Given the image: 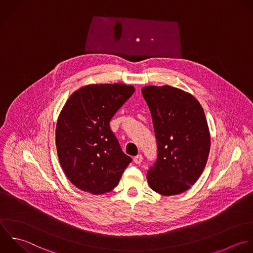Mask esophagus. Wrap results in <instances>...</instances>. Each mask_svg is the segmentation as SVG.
Here are the masks:
<instances>
[{"mask_svg": "<svg viewBox=\"0 0 253 253\" xmlns=\"http://www.w3.org/2000/svg\"><path fill=\"white\" fill-rule=\"evenodd\" d=\"M142 162H143V156L142 155H138L134 158V163L136 165H140Z\"/></svg>", "mask_w": 253, "mask_h": 253, "instance_id": "esophagus-1", "label": "esophagus"}]
</instances>
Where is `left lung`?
I'll list each match as a JSON object with an SVG mask.
<instances>
[{
	"instance_id": "left-lung-1",
	"label": "left lung",
	"mask_w": 253,
	"mask_h": 253,
	"mask_svg": "<svg viewBox=\"0 0 253 253\" xmlns=\"http://www.w3.org/2000/svg\"><path fill=\"white\" fill-rule=\"evenodd\" d=\"M142 93L158 142L148 183L159 194H180L198 180L208 161L211 136L204 109L191 93L168 84L144 86Z\"/></svg>"
}]
</instances>
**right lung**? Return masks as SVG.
Returning a JSON list of instances; mask_svg holds the SVG:
<instances>
[{"label": "right lung", "mask_w": 253, "mask_h": 253, "mask_svg": "<svg viewBox=\"0 0 253 253\" xmlns=\"http://www.w3.org/2000/svg\"><path fill=\"white\" fill-rule=\"evenodd\" d=\"M134 91L131 84H89L74 91L63 106L55 131L57 155L68 179L82 191H111L131 163L109 122Z\"/></svg>", "instance_id": "1"}]
</instances>
